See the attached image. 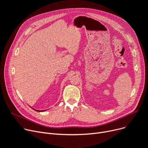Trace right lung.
I'll return each instance as SVG.
<instances>
[{"label":"right lung","instance_id":"right-lung-1","mask_svg":"<svg viewBox=\"0 0 148 148\" xmlns=\"http://www.w3.org/2000/svg\"><path fill=\"white\" fill-rule=\"evenodd\" d=\"M33 109V108H32ZM34 110H35V111H36V112H44V111H45V110H36V109H33Z\"/></svg>","mask_w":148,"mask_h":148}]
</instances>
